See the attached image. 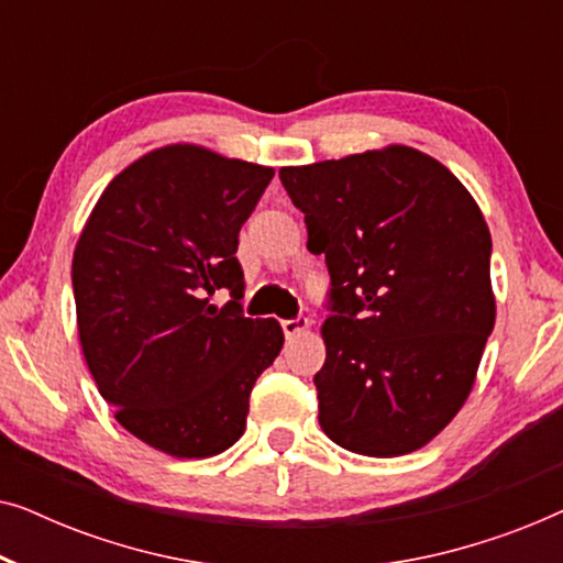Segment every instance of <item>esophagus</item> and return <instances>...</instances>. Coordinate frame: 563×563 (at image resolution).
Returning a JSON list of instances; mask_svg holds the SVG:
<instances>
[{"label":"esophagus","mask_w":563,"mask_h":563,"mask_svg":"<svg viewBox=\"0 0 563 563\" xmlns=\"http://www.w3.org/2000/svg\"><path fill=\"white\" fill-rule=\"evenodd\" d=\"M310 328V320L307 318H295V320H282V330L284 335H287V341H291V338L305 333V330Z\"/></svg>","instance_id":"obj_1"}]
</instances>
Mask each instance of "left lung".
Segmentation results:
<instances>
[{
	"instance_id": "obj_1",
	"label": "left lung",
	"mask_w": 563,
	"mask_h": 563,
	"mask_svg": "<svg viewBox=\"0 0 563 563\" xmlns=\"http://www.w3.org/2000/svg\"><path fill=\"white\" fill-rule=\"evenodd\" d=\"M279 179L330 272L320 428L361 456L422 449L472 395L495 328L479 205L410 145L284 166Z\"/></svg>"
}]
</instances>
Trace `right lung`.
<instances>
[{"instance_id": "obj_1", "label": "right lung", "mask_w": 563, "mask_h": 563, "mask_svg": "<svg viewBox=\"0 0 563 563\" xmlns=\"http://www.w3.org/2000/svg\"><path fill=\"white\" fill-rule=\"evenodd\" d=\"M274 168L174 143L107 184L74 251L79 341L99 395L137 441L176 459L228 451L284 345L243 318L238 233ZM218 288L233 300L209 302Z\"/></svg>"}]
</instances>
